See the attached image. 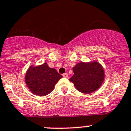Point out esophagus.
<instances>
[{
  "instance_id": "34e87169",
  "label": "esophagus",
  "mask_w": 131,
  "mask_h": 131,
  "mask_svg": "<svg viewBox=\"0 0 131 131\" xmlns=\"http://www.w3.org/2000/svg\"><path fill=\"white\" fill-rule=\"evenodd\" d=\"M63 77H66V78H67V77H68V73H63Z\"/></svg>"
}]
</instances>
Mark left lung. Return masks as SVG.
I'll return each instance as SVG.
<instances>
[{
  "mask_svg": "<svg viewBox=\"0 0 131 131\" xmlns=\"http://www.w3.org/2000/svg\"><path fill=\"white\" fill-rule=\"evenodd\" d=\"M73 75L70 79L75 88L83 93H91L99 88L104 79V70L99 63L81 62L73 68Z\"/></svg>",
  "mask_w": 131,
  "mask_h": 131,
  "instance_id": "obj_1",
  "label": "left lung"
}]
</instances>
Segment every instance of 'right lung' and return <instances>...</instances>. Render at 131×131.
<instances>
[{
	"label": "right lung",
	"mask_w": 131,
	"mask_h": 131,
	"mask_svg": "<svg viewBox=\"0 0 131 131\" xmlns=\"http://www.w3.org/2000/svg\"><path fill=\"white\" fill-rule=\"evenodd\" d=\"M55 68L45 63L38 67L30 66L25 74V83L32 93L45 96L53 91L56 84L62 78Z\"/></svg>",
	"instance_id": "1"
}]
</instances>
